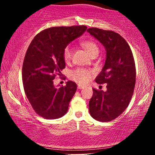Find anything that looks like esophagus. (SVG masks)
Segmentation results:
<instances>
[{"label":"esophagus","mask_w":155,"mask_h":155,"mask_svg":"<svg viewBox=\"0 0 155 155\" xmlns=\"http://www.w3.org/2000/svg\"><path fill=\"white\" fill-rule=\"evenodd\" d=\"M84 87L82 86V85L78 84V89H79V90H81V89H84Z\"/></svg>","instance_id":"34e87169"}]
</instances>
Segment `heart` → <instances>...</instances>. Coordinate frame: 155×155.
Segmentation results:
<instances>
[{
	"instance_id": "b5f03b06",
	"label": "heart",
	"mask_w": 155,
	"mask_h": 155,
	"mask_svg": "<svg viewBox=\"0 0 155 155\" xmlns=\"http://www.w3.org/2000/svg\"><path fill=\"white\" fill-rule=\"evenodd\" d=\"M81 47L84 50L87 51L90 56L93 54H98L99 48L97 44L93 40H84L80 43ZM63 58L65 63H69L72 59V49L70 46H67L64 48L63 51ZM94 73L92 70L83 68H78L72 70L70 73V79L74 81L76 83L80 84H86L93 76Z\"/></svg>"
}]
</instances>
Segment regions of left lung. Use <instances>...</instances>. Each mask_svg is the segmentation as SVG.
<instances>
[{"label":"left lung","instance_id":"1","mask_svg":"<svg viewBox=\"0 0 155 155\" xmlns=\"http://www.w3.org/2000/svg\"><path fill=\"white\" fill-rule=\"evenodd\" d=\"M87 31L106 50V63L95 81L106 84L107 89L106 92L92 89L89 111L95 120L110 122L123 113L132 98L136 76L134 58L127 42L119 33L97 28Z\"/></svg>","mask_w":155,"mask_h":155}]
</instances>
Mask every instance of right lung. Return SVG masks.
Instances as JSON below:
<instances>
[{
    "mask_svg": "<svg viewBox=\"0 0 155 155\" xmlns=\"http://www.w3.org/2000/svg\"><path fill=\"white\" fill-rule=\"evenodd\" d=\"M86 30L85 25L47 28L35 35L27 49L22 70L23 87L32 108L44 119L54 120L66 114L76 84L68 81L58 89L53 80L65 68L64 48Z\"/></svg>",
    "mask_w": 155,
    "mask_h": 155,
    "instance_id": "obj_1",
    "label": "right lung"
}]
</instances>
